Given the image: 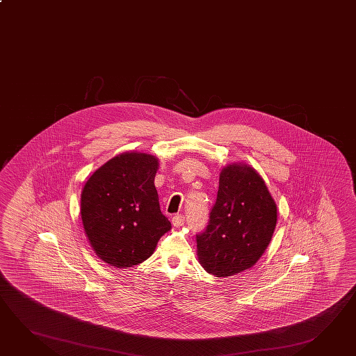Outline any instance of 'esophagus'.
Returning <instances> with one entry per match:
<instances>
[{
	"mask_svg": "<svg viewBox=\"0 0 356 356\" xmlns=\"http://www.w3.org/2000/svg\"><path fill=\"white\" fill-rule=\"evenodd\" d=\"M184 221H186V218H184L183 215H175L172 218V223H173V226H175V227H181L184 225Z\"/></svg>",
	"mask_w": 356,
	"mask_h": 356,
	"instance_id": "34e87169",
	"label": "esophagus"
}]
</instances>
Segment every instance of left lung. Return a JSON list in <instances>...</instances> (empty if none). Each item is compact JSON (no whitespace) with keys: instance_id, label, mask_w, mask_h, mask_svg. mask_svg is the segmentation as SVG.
I'll return each mask as SVG.
<instances>
[{"instance_id":"left-lung-1","label":"left lung","mask_w":356,"mask_h":356,"mask_svg":"<svg viewBox=\"0 0 356 356\" xmlns=\"http://www.w3.org/2000/svg\"><path fill=\"white\" fill-rule=\"evenodd\" d=\"M277 226V204L264 179L246 163L222 168L207 229L197 235V258L206 272L227 278L254 266Z\"/></svg>"}]
</instances>
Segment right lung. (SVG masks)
<instances>
[{"label": "right lung", "mask_w": 356, "mask_h": 356, "mask_svg": "<svg viewBox=\"0 0 356 356\" xmlns=\"http://www.w3.org/2000/svg\"><path fill=\"white\" fill-rule=\"evenodd\" d=\"M152 154L127 152L98 168L81 195V217L93 251L106 264L127 269L153 255L172 229L161 213Z\"/></svg>", "instance_id": "1"}]
</instances>
